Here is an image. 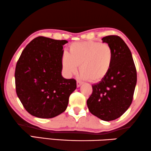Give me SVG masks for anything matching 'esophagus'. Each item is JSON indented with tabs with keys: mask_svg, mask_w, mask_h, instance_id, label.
<instances>
[{
	"mask_svg": "<svg viewBox=\"0 0 151 151\" xmlns=\"http://www.w3.org/2000/svg\"><path fill=\"white\" fill-rule=\"evenodd\" d=\"M82 84V82L79 80H77V87H80Z\"/></svg>",
	"mask_w": 151,
	"mask_h": 151,
	"instance_id": "1",
	"label": "esophagus"
}]
</instances>
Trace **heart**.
I'll return each instance as SVG.
<instances>
[{
  "instance_id": "1",
  "label": "heart",
  "mask_w": 151,
  "mask_h": 151,
  "mask_svg": "<svg viewBox=\"0 0 151 151\" xmlns=\"http://www.w3.org/2000/svg\"><path fill=\"white\" fill-rule=\"evenodd\" d=\"M114 60V52L108 43L87 41L71 43L69 53L64 52L61 56V67L67 77L78 71L79 65L80 76L97 82L106 77Z\"/></svg>"
}]
</instances>
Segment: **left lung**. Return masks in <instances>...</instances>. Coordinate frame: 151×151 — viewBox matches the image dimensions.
<instances>
[{
	"label": "left lung",
	"instance_id": "8db88e82",
	"mask_svg": "<svg viewBox=\"0 0 151 151\" xmlns=\"http://www.w3.org/2000/svg\"><path fill=\"white\" fill-rule=\"evenodd\" d=\"M102 41L113 50L112 66L106 78L92 85L93 93L86 103L92 114L110 121L121 116L132 104L137 72L132 52L119 36H106Z\"/></svg>",
	"mask_w": 151,
	"mask_h": 151
}]
</instances>
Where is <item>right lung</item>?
<instances>
[{
    "mask_svg": "<svg viewBox=\"0 0 151 151\" xmlns=\"http://www.w3.org/2000/svg\"><path fill=\"white\" fill-rule=\"evenodd\" d=\"M68 41L37 37L22 52L15 71L16 93L27 112L51 119L65 112L76 81L61 75L63 45Z\"/></svg>",
    "mask_w": 151,
    "mask_h": 151,
    "instance_id": "obj_1",
    "label": "right lung"
}]
</instances>
